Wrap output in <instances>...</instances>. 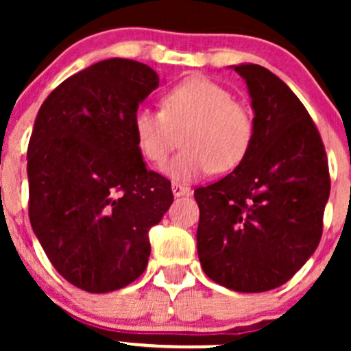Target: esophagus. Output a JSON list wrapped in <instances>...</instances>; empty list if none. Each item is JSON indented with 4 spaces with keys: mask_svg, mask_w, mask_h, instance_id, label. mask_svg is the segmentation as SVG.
Instances as JSON below:
<instances>
[{
    "mask_svg": "<svg viewBox=\"0 0 351 351\" xmlns=\"http://www.w3.org/2000/svg\"><path fill=\"white\" fill-rule=\"evenodd\" d=\"M171 190H173V195L175 197H183V195H189L190 193V186L183 185V183H178V182L171 183Z\"/></svg>",
    "mask_w": 351,
    "mask_h": 351,
    "instance_id": "obj_1",
    "label": "esophagus"
}]
</instances>
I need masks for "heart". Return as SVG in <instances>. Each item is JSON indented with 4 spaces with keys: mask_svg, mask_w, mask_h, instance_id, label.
Wrapping results in <instances>:
<instances>
[{
    "mask_svg": "<svg viewBox=\"0 0 351 351\" xmlns=\"http://www.w3.org/2000/svg\"><path fill=\"white\" fill-rule=\"evenodd\" d=\"M161 107L137 108L132 120L137 147L151 165H165L180 136L185 149L168 166L175 178L231 171L246 158L254 136L253 113L222 84L204 76L186 77L166 91Z\"/></svg>",
    "mask_w": 351,
    "mask_h": 351,
    "instance_id": "heart-1",
    "label": "heart"
}]
</instances>
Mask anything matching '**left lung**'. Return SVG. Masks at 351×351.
Here are the masks:
<instances>
[{"mask_svg":"<svg viewBox=\"0 0 351 351\" xmlns=\"http://www.w3.org/2000/svg\"><path fill=\"white\" fill-rule=\"evenodd\" d=\"M254 110V136L241 165L195 190L198 260L205 275L236 292L289 282L323 234L331 189L316 123L267 67L234 66Z\"/></svg>","mask_w":351,"mask_h":351,"instance_id":"left-lung-1","label":"left lung"}]
</instances>
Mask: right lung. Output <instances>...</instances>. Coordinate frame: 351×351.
Listing matches in <instances>:
<instances>
[{
	"label": "right lung",
	"mask_w": 351,
	"mask_h": 351,
	"mask_svg": "<svg viewBox=\"0 0 351 351\" xmlns=\"http://www.w3.org/2000/svg\"><path fill=\"white\" fill-rule=\"evenodd\" d=\"M159 86L156 71L107 59L62 81L42 104L27 151L28 217L56 270L91 293L146 270L149 229L171 183L143 161L132 120Z\"/></svg>",
	"instance_id": "add662e5"
}]
</instances>
